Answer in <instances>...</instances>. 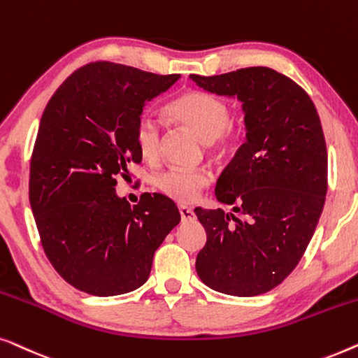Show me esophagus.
<instances>
[{"label":"esophagus","mask_w":358,"mask_h":358,"mask_svg":"<svg viewBox=\"0 0 358 358\" xmlns=\"http://www.w3.org/2000/svg\"><path fill=\"white\" fill-rule=\"evenodd\" d=\"M180 215H181V220H193L194 219V213L193 209L188 208V206H180Z\"/></svg>","instance_id":"34e87169"}]
</instances>
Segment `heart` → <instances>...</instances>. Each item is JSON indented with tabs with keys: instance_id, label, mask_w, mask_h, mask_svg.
I'll use <instances>...</instances> for the list:
<instances>
[{
	"instance_id": "heart-1",
	"label": "heart",
	"mask_w": 358,
	"mask_h": 358,
	"mask_svg": "<svg viewBox=\"0 0 358 358\" xmlns=\"http://www.w3.org/2000/svg\"><path fill=\"white\" fill-rule=\"evenodd\" d=\"M167 112L175 122L209 144L214 152H224L231 143L227 103L203 90H189L169 105ZM136 145L144 159L157 157L160 149V127L152 117L143 115L136 127ZM210 181L208 170L170 169L155 178V186L165 196L180 203L193 201Z\"/></svg>"
}]
</instances>
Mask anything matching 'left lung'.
<instances>
[{"label":"left lung","instance_id":"left-lung-1","mask_svg":"<svg viewBox=\"0 0 358 358\" xmlns=\"http://www.w3.org/2000/svg\"><path fill=\"white\" fill-rule=\"evenodd\" d=\"M189 79L238 99L246 131L215 185L219 203L238 215L194 209L208 234L196 273L220 294H266L299 264L323 213L328 152L318 112L299 84L266 66Z\"/></svg>","mask_w":358,"mask_h":358}]
</instances>
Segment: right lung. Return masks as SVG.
I'll use <instances>...</instances> for the list:
<instances>
[{
	"label": "right lung",
	"mask_w": 358,
	"mask_h": 358,
	"mask_svg": "<svg viewBox=\"0 0 358 358\" xmlns=\"http://www.w3.org/2000/svg\"><path fill=\"white\" fill-rule=\"evenodd\" d=\"M178 79L90 63L45 107L30 160V208L45 255L78 290L95 296L136 290L149 278L155 250L180 222L167 196L144 193L129 206L115 191V177L143 159L136 127L145 103Z\"/></svg>",
	"instance_id": "add662e5"
}]
</instances>
